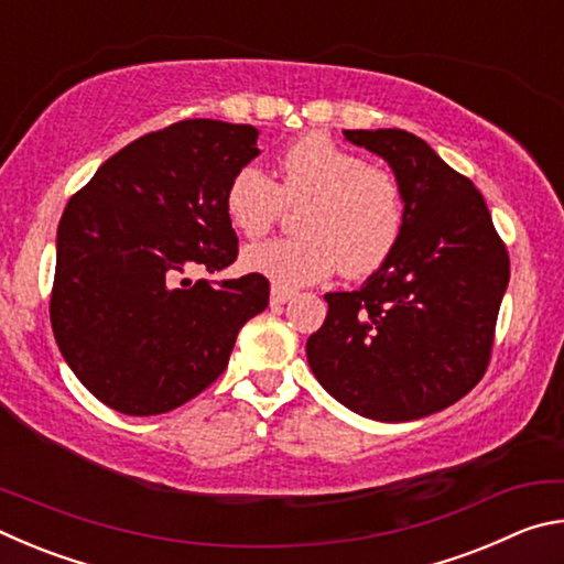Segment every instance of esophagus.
<instances>
[{
    "mask_svg": "<svg viewBox=\"0 0 564 564\" xmlns=\"http://www.w3.org/2000/svg\"><path fill=\"white\" fill-rule=\"evenodd\" d=\"M295 295V291L293 289H285V285H271V305H283V303H289L291 299Z\"/></svg>",
    "mask_w": 564,
    "mask_h": 564,
    "instance_id": "esophagus-1",
    "label": "esophagus"
}]
</instances>
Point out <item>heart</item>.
<instances>
[{
    "label": "heart",
    "mask_w": 564,
    "mask_h": 564,
    "mask_svg": "<svg viewBox=\"0 0 564 564\" xmlns=\"http://www.w3.org/2000/svg\"><path fill=\"white\" fill-rule=\"evenodd\" d=\"M226 216L238 234L261 238L301 206L295 231L246 248L243 269L275 285H305L338 271L368 279L383 269L408 224L405 186L393 169L368 164L358 151L328 133H305L279 156V184L259 166H241L224 196Z\"/></svg>",
    "instance_id": "b5f03b06"
}]
</instances>
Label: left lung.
Here are the masks:
<instances>
[{
	"label": "left lung",
	"mask_w": 564,
	"mask_h": 564,
	"mask_svg": "<svg viewBox=\"0 0 564 564\" xmlns=\"http://www.w3.org/2000/svg\"><path fill=\"white\" fill-rule=\"evenodd\" d=\"M343 133L403 181L408 224L395 253L362 289L326 293L328 316L305 352L343 405L403 423L453 405L480 383L510 256L480 191L423 139L403 129Z\"/></svg>",
	"instance_id": "obj_1"
}]
</instances>
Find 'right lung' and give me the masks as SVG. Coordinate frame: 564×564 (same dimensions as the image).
<instances>
[{"label": "right lung", "instance_id": "right-lung-1", "mask_svg": "<svg viewBox=\"0 0 564 564\" xmlns=\"http://www.w3.org/2000/svg\"><path fill=\"white\" fill-rule=\"evenodd\" d=\"M259 129L186 119L131 141L66 204L56 234L50 316L64 360L123 415L188 403L224 373L269 279L194 281L231 265L238 236L224 196L261 154Z\"/></svg>", "mask_w": 564, "mask_h": 564}]
</instances>
